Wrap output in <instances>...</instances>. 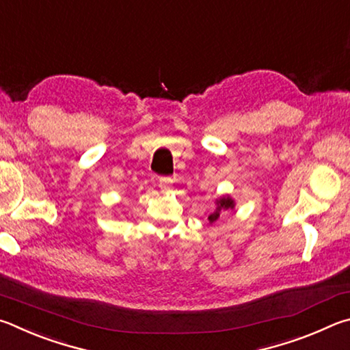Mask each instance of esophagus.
<instances>
[{
    "label": "esophagus",
    "instance_id": "esophagus-1",
    "mask_svg": "<svg viewBox=\"0 0 350 350\" xmlns=\"http://www.w3.org/2000/svg\"><path fill=\"white\" fill-rule=\"evenodd\" d=\"M159 189H161L163 192H170L174 186H172V180L170 178H161L159 180Z\"/></svg>",
    "mask_w": 350,
    "mask_h": 350
}]
</instances>
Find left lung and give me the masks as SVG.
<instances>
[{"label":"left lung","instance_id":"1","mask_svg":"<svg viewBox=\"0 0 350 350\" xmlns=\"http://www.w3.org/2000/svg\"><path fill=\"white\" fill-rule=\"evenodd\" d=\"M235 209V200L230 197V195H221V197L215 198V209L211 212L209 215V224H213L219 219V215L224 212L234 211Z\"/></svg>","mask_w":350,"mask_h":350}]
</instances>
